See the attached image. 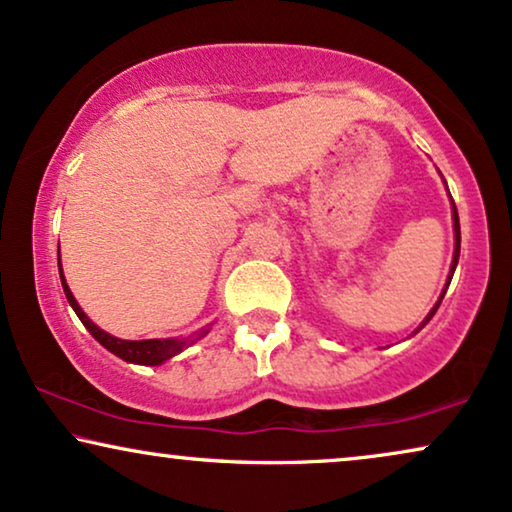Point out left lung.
I'll return each mask as SVG.
<instances>
[{"instance_id": "left-lung-1", "label": "left lung", "mask_w": 512, "mask_h": 512, "mask_svg": "<svg viewBox=\"0 0 512 512\" xmlns=\"http://www.w3.org/2000/svg\"><path fill=\"white\" fill-rule=\"evenodd\" d=\"M451 204H454V202H451ZM454 230H456V249H454V261H451V275H454V270H456V263H459V254H461V225H459V211H456V207H454ZM451 275H449V280H447V287H449V282H451ZM444 294H447V289H444V291H442L440 301H437V303H435V308H433V310H430V313H428V317H426V320H423V324H428V322H430V317H433V315H435V310H437V308H440V303H442V298H444ZM423 324H421V327H423ZM421 327H418V329H421Z\"/></svg>"}]
</instances>
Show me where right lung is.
<instances>
[{"label":"right lung","mask_w":512,"mask_h":512,"mask_svg":"<svg viewBox=\"0 0 512 512\" xmlns=\"http://www.w3.org/2000/svg\"><path fill=\"white\" fill-rule=\"evenodd\" d=\"M61 270V268H58ZM61 282H63V291L65 296H68V303L72 305V310H75L79 320L86 329L91 331V336L96 338L98 343L103 345V348H108L110 353H115L117 357H122L126 362H134V364H150V367H157V364H162L164 360H169V357H174L181 353L188 343H195L197 338H202L207 331H202L197 338H185V341H176V338H148V341H122V338H115L110 334H105L103 329H98L94 322L89 320V317L84 315V310L79 308V303L75 301V296H72V291L68 284H65V277H63V270H61Z\"/></svg>","instance_id":"add662e5"}]
</instances>
